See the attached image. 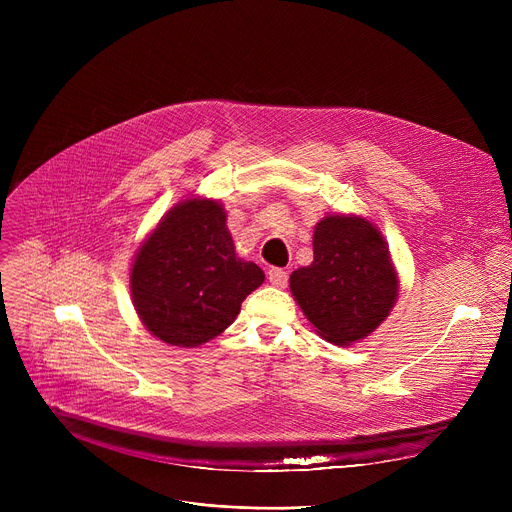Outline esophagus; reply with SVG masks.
Segmentation results:
<instances>
[{
    "label": "esophagus",
    "instance_id": "obj_1",
    "mask_svg": "<svg viewBox=\"0 0 512 512\" xmlns=\"http://www.w3.org/2000/svg\"><path fill=\"white\" fill-rule=\"evenodd\" d=\"M267 280H270L278 288H284L288 284V272H284L282 267H272V270L267 272Z\"/></svg>",
    "mask_w": 512,
    "mask_h": 512
}]
</instances>
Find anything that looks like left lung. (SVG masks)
<instances>
[{
	"instance_id": "left-lung-1",
	"label": "left lung",
	"mask_w": 512,
	"mask_h": 512,
	"mask_svg": "<svg viewBox=\"0 0 512 512\" xmlns=\"http://www.w3.org/2000/svg\"><path fill=\"white\" fill-rule=\"evenodd\" d=\"M290 290L317 334L344 346L388 317L398 280L378 228L353 215H328L313 232V263L292 272Z\"/></svg>"
}]
</instances>
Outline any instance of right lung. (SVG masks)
Listing matches in <instances>:
<instances>
[{"instance_id":"right-lung-1","label":"right lung","mask_w":512,"mask_h":512,"mask_svg":"<svg viewBox=\"0 0 512 512\" xmlns=\"http://www.w3.org/2000/svg\"><path fill=\"white\" fill-rule=\"evenodd\" d=\"M265 280L234 253L218 201L178 203L132 263V303L145 328L172 346H199L224 332Z\"/></svg>"}]
</instances>
